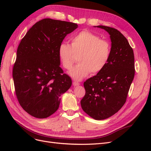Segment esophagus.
Listing matches in <instances>:
<instances>
[{"mask_svg":"<svg viewBox=\"0 0 151 151\" xmlns=\"http://www.w3.org/2000/svg\"><path fill=\"white\" fill-rule=\"evenodd\" d=\"M72 84H73V86H78L80 85V83H77V82H73Z\"/></svg>","mask_w":151,"mask_h":151,"instance_id":"1","label":"esophagus"}]
</instances>
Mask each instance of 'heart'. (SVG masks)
I'll return each instance as SVG.
<instances>
[{"instance_id":"1","label":"heart","mask_w":151,"mask_h":151,"mask_svg":"<svg viewBox=\"0 0 151 151\" xmlns=\"http://www.w3.org/2000/svg\"><path fill=\"white\" fill-rule=\"evenodd\" d=\"M111 47L108 41L97 35L84 30L71 39V45L62 43L58 47L59 57L63 66L70 69L79 57L80 63L68 74L76 81H81L91 72L96 74L106 66L111 55Z\"/></svg>"}]
</instances>
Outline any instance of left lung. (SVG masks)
<instances>
[{
    "instance_id": "left-lung-1",
    "label": "left lung",
    "mask_w": 151,
    "mask_h": 151,
    "mask_svg": "<svg viewBox=\"0 0 151 151\" xmlns=\"http://www.w3.org/2000/svg\"><path fill=\"white\" fill-rule=\"evenodd\" d=\"M94 27L109 35L111 55L103 70L84 82L86 94L81 105L88 115L101 120L115 115L125 104L135 75L134 54L119 31L105 26Z\"/></svg>"
}]
</instances>
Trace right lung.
I'll list each match as a JSON object with an SVG mask.
<instances>
[{
  "label": "right lung",
  "instance_id": "1",
  "mask_svg": "<svg viewBox=\"0 0 151 151\" xmlns=\"http://www.w3.org/2000/svg\"><path fill=\"white\" fill-rule=\"evenodd\" d=\"M78 25L46 18L35 23L21 41L12 77L19 104L29 115L45 118L55 112L72 80L60 67L58 47Z\"/></svg>",
  "mask_w": 151,
  "mask_h": 151
}]
</instances>
